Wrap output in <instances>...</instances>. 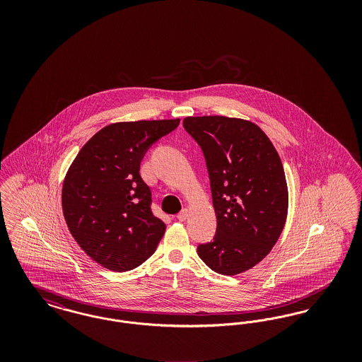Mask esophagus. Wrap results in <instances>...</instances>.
Wrapping results in <instances>:
<instances>
[{"instance_id":"34e87169","label":"esophagus","mask_w":362,"mask_h":362,"mask_svg":"<svg viewBox=\"0 0 362 362\" xmlns=\"http://www.w3.org/2000/svg\"><path fill=\"white\" fill-rule=\"evenodd\" d=\"M187 217H189V210H187V209H183V210L177 214V220H179V221H186Z\"/></svg>"}]
</instances>
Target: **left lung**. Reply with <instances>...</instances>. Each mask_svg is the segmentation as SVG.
I'll use <instances>...</instances> for the list:
<instances>
[{
	"mask_svg": "<svg viewBox=\"0 0 362 362\" xmlns=\"http://www.w3.org/2000/svg\"><path fill=\"white\" fill-rule=\"evenodd\" d=\"M183 126L201 146L217 230L197 252L223 276L250 270L279 239L288 216V185L279 155L258 124L228 117H187Z\"/></svg>",
	"mask_w": 362,
	"mask_h": 362,
	"instance_id": "left-lung-1",
	"label": "left lung"
}]
</instances>
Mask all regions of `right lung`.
Here are the masks:
<instances>
[{"label":"right lung","mask_w":362,"mask_h":362,"mask_svg":"<svg viewBox=\"0 0 362 362\" xmlns=\"http://www.w3.org/2000/svg\"><path fill=\"white\" fill-rule=\"evenodd\" d=\"M180 119L118 122L90 138L73 160L62 186V211L88 257L112 272L149 258L165 232L153 216L152 192L139 164L158 138Z\"/></svg>","instance_id":"add662e5"}]
</instances>
